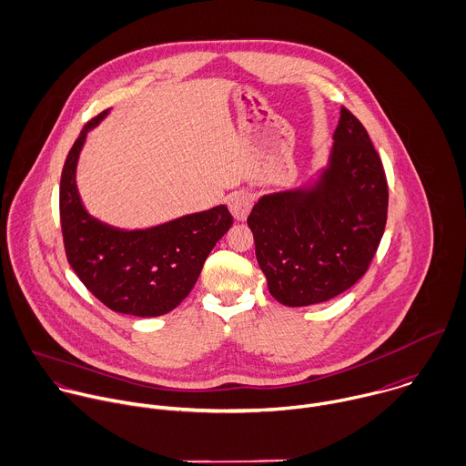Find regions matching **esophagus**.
I'll return each mask as SVG.
<instances>
[{
	"instance_id": "esophagus-1",
	"label": "esophagus",
	"mask_w": 466,
	"mask_h": 466,
	"mask_svg": "<svg viewBox=\"0 0 466 466\" xmlns=\"http://www.w3.org/2000/svg\"><path fill=\"white\" fill-rule=\"evenodd\" d=\"M228 206H229L231 215L237 220H246L249 211H251V208H253V198H251V195H248L244 191H238V193H233L228 198Z\"/></svg>"
}]
</instances>
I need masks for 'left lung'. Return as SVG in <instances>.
<instances>
[{
  "label": "left lung",
  "instance_id": "1",
  "mask_svg": "<svg viewBox=\"0 0 466 466\" xmlns=\"http://www.w3.org/2000/svg\"><path fill=\"white\" fill-rule=\"evenodd\" d=\"M332 137L321 182L309 191L266 195L248 217L269 293L289 308L327 302L352 288L385 231L389 186L367 130L341 108Z\"/></svg>",
  "mask_w": 466,
  "mask_h": 466
}]
</instances>
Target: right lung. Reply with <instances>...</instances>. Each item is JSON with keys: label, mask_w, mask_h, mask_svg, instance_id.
<instances>
[{"label": "right lung", "mask_w": 466, "mask_h": 466, "mask_svg": "<svg viewBox=\"0 0 466 466\" xmlns=\"http://www.w3.org/2000/svg\"><path fill=\"white\" fill-rule=\"evenodd\" d=\"M105 116L101 112L83 127L63 166L59 217L65 253L79 280L108 309L160 316L189 295L233 217L226 206H217L139 231H121L92 218L77 193L76 164L86 132Z\"/></svg>", "instance_id": "right-lung-1"}]
</instances>
